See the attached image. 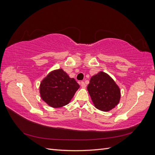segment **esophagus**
Returning a JSON list of instances; mask_svg holds the SVG:
<instances>
[{
    "label": "esophagus",
    "instance_id": "obj_1",
    "mask_svg": "<svg viewBox=\"0 0 155 155\" xmlns=\"http://www.w3.org/2000/svg\"><path fill=\"white\" fill-rule=\"evenodd\" d=\"M81 87H83V88H85V87H86V84H85V83L84 82V81H81Z\"/></svg>",
    "mask_w": 155,
    "mask_h": 155
}]
</instances>
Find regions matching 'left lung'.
I'll use <instances>...</instances> for the list:
<instances>
[{"instance_id":"1","label":"left lung","mask_w":155,"mask_h":155,"mask_svg":"<svg viewBox=\"0 0 155 155\" xmlns=\"http://www.w3.org/2000/svg\"><path fill=\"white\" fill-rule=\"evenodd\" d=\"M87 90L96 108L109 111L118 104L120 91L109 75L100 72L93 76L87 86Z\"/></svg>"}]
</instances>
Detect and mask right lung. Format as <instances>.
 <instances>
[{"mask_svg":"<svg viewBox=\"0 0 155 155\" xmlns=\"http://www.w3.org/2000/svg\"><path fill=\"white\" fill-rule=\"evenodd\" d=\"M79 85L74 78H70L62 69L50 72L40 85L42 99L54 108L67 105L71 100Z\"/></svg>","mask_w":155,"mask_h":155,"instance_id":"1","label":"right lung"}]
</instances>
